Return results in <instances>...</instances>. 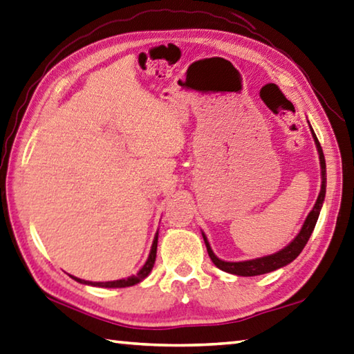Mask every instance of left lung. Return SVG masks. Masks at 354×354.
Segmentation results:
<instances>
[{"instance_id": "obj_1", "label": "left lung", "mask_w": 354, "mask_h": 354, "mask_svg": "<svg viewBox=\"0 0 354 354\" xmlns=\"http://www.w3.org/2000/svg\"><path fill=\"white\" fill-rule=\"evenodd\" d=\"M308 124H310V122H308ZM310 130H311V134L314 138V142H316V149H317V153H319L322 184H320V192H319L317 201H316V204H314L313 210L310 212V214H308L304 226H301V229H300V232L297 234V236H295V239L291 243L288 244V246H285L283 249L279 250V252L266 255V257H260V259L246 260V261H224L221 259H218V257L214 254V250H212V248H210V244L207 241V236H205V234L203 232V239H204V243H205V248H207L210 260L214 261V265L216 268H220L221 271L234 274V275H241V277H254V275L272 272V271H275V269L289 265V263L297 259L299 254L301 252V250H304L305 244L308 243V240H310L314 227H316L317 218H319V214H320V209H322V204H324V199H325V192H326L325 156H324L322 147H320L319 140L316 138V133H314L311 125H310Z\"/></svg>"}]
</instances>
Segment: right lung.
Instances as JSON below:
<instances>
[{
    "mask_svg": "<svg viewBox=\"0 0 354 354\" xmlns=\"http://www.w3.org/2000/svg\"><path fill=\"white\" fill-rule=\"evenodd\" d=\"M156 249H158V232L155 235V240H153L150 254H149V259H147L145 265L139 269V272L136 275H131V277H128V279H120V280H114V281H86V280L73 277V275H71V277H73L75 281H79V283L91 285V286H99V288H127V286L138 285L139 281H142L147 277V275L151 272L153 266H155Z\"/></svg>",
    "mask_w": 354,
    "mask_h": 354,
    "instance_id": "obj_1",
    "label": "right lung"
}]
</instances>
